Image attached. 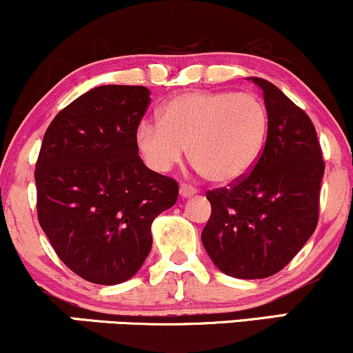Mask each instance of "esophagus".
<instances>
[{
    "mask_svg": "<svg viewBox=\"0 0 353 353\" xmlns=\"http://www.w3.org/2000/svg\"><path fill=\"white\" fill-rule=\"evenodd\" d=\"M197 190L192 188V185H188V184H182L181 189H179V196L182 197V199H189V197L196 196Z\"/></svg>",
    "mask_w": 353,
    "mask_h": 353,
    "instance_id": "esophagus-1",
    "label": "esophagus"
}]
</instances>
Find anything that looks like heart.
<instances>
[{
    "mask_svg": "<svg viewBox=\"0 0 353 353\" xmlns=\"http://www.w3.org/2000/svg\"><path fill=\"white\" fill-rule=\"evenodd\" d=\"M269 112L252 92L197 91L169 99L159 123H143L136 144L145 164L168 172L188 148L194 169L216 184H232L261 157Z\"/></svg>",
    "mask_w": 353,
    "mask_h": 353,
    "instance_id": "obj_1",
    "label": "heart"
}]
</instances>
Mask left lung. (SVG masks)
I'll return each mask as SVG.
<instances>
[{
  "label": "left lung",
  "instance_id": "left-lung-1",
  "mask_svg": "<svg viewBox=\"0 0 353 353\" xmlns=\"http://www.w3.org/2000/svg\"><path fill=\"white\" fill-rule=\"evenodd\" d=\"M264 151L252 172L230 189L209 190V222L201 239L221 272L236 279L277 274L305 245L319 221L325 164L310 117L269 81Z\"/></svg>",
  "mask_w": 353,
  "mask_h": 353
}]
</instances>
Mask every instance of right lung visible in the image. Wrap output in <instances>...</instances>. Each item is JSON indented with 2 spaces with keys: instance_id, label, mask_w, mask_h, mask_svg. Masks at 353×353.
<instances>
[{
  "instance_id": "right-lung-1",
  "label": "right lung",
  "mask_w": 353,
  "mask_h": 353,
  "mask_svg": "<svg viewBox=\"0 0 353 353\" xmlns=\"http://www.w3.org/2000/svg\"><path fill=\"white\" fill-rule=\"evenodd\" d=\"M144 86L106 84L56 114L36 163L38 219L58 257L84 281L114 285L151 252L152 221L179 185L145 168L136 131L151 98Z\"/></svg>"
}]
</instances>
